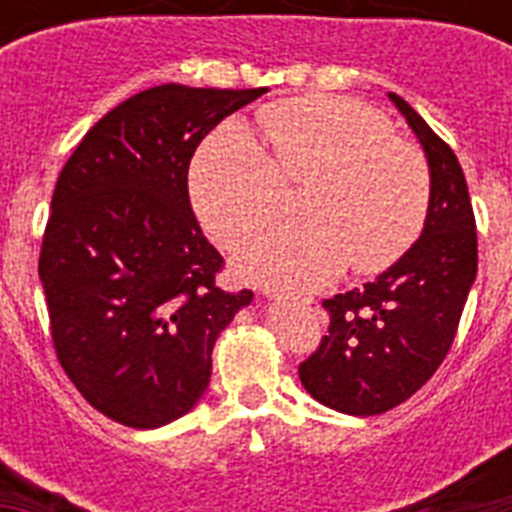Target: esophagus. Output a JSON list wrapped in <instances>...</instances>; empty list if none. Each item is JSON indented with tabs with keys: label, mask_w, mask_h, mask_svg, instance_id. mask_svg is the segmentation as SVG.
Here are the masks:
<instances>
[{
	"label": "esophagus",
	"mask_w": 512,
	"mask_h": 512,
	"mask_svg": "<svg viewBox=\"0 0 512 512\" xmlns=\"http://www.w3.org/2000/svg\"><path fill=\"white\" fill-rule=\"evenodd\" d=\"M264 295L271 297V300H295V302H300V305H310V300H300V297L284 295V292H279V289H266Z\"/></svg>",
	"instance_id": "1"
}]
</instances>
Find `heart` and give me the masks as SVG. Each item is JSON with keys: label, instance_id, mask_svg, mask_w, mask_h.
<instances>
[{"label": "heart", "instance_id": "1", "mask_svg": "<svg viewBox=\"0 0 512 512\" xmlns=\"http://www.w3.org/2000/svg\"><path fill=\"white\" fill-rule=\"evenodd\" d=\"M261 125L274 158L241 125L205 140L189 169L194 210L228 248H238L282 210L284 182L307 184V223L279 225L243 251L246 279L315 289L354 266L372 274L395 264L420 235L431 202L423 153L395 138L390 117L341 97L269 104Z\"/></svg>", "mask_w": 512, "mask_h": 512}]
</instances>
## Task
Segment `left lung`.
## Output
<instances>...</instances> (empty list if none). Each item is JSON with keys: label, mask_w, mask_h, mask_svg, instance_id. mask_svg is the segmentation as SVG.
<instances>
[{"label": "left lung", "mask_w": 512, "mask_h": 512, "mask_svg": "<svg viewBox=\"0 0 512 512\" xmlns=\"http://www.w3.org/2000/svg\"><path fill=\"white\" fill-rule=\"evenodd\" d=\"M390 99L428 158L431 202L420 238L390 269L323 302L328 336L300 364V382L346 415L387 413L433 377L477 277V225L459 158L400 94Z\"/></svg>", "instance_id": "8db88e82"}]
</instances>
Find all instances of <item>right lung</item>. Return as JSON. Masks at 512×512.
I'll use <instances>...</instances> for the list:
<instances>
[{"instance_id":"obj_1","label":"right lung","mask_w":512,"mask_h":512,"mask_svg":"<svg viewBox=\"0 0 512 512\" xmlns=\"http://www.w3.org/2000/svg\"><path fill=\"white\" fill-rule=\"evenodd\" d=\"M269 89L161 84L84 135L53 189L38 274L63 372L130 428L205 395L212 346L253 292L217 287L223 256L189 202V161L217 122Z\"/></svg>"}]
</instances>
